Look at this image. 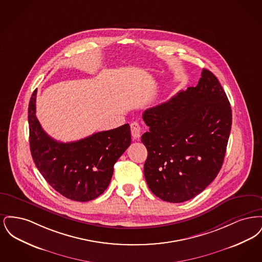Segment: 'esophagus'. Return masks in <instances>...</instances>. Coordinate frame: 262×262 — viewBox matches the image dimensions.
<instances>
[{
    "mask_svg": "<svg viewBox=\"0 0 262 262\" xmlns=\"http://www.w3.org/2000/svg\"><path fill=\"white\" fill-rule=\"evenodd\" d=\"M130 133L134 138H138L141 134V127L137 122H133L130 124Z\"/></svg>",
    "mask_w": 262,
    "mask_h": 262,
    "instance_id": "obj_1",
    "label": "esophagus"
}]
</instances>
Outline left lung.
<instances>
[{
  "label": "left lung",
  "instance_id": "left-lung-1",
  "mask_svg": "<svg viewBox=\"0 0 262 262\" xmlns=\"http://www.w3.org/2000/svg\"><path fill=\"white\" fill-rule=\"evenodd\" d=\"M149 130L141 141L148 155L144 177L159 199L191 200L217 177L224 161L232 110L224 89L203 69L195 88L144 111Z\"/></svg>",
  "mask_w": 262,
  "mask_h": 262
}]
</instances>
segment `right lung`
<instances>
[{
	"label": "right lung",
	"instance_id": "right-lung-1",
	"mask_svg": "<svg viewBox=\"0 0 262 262\" xmlns=\"http://www.w3.org/2000/svg\"><path fill=\"white\" fill-rule=\"evenodd\" d=\"M35 89L28 105L30 151L39 172L64 198L89 201L108 187L114 165L130 144L128 124L73 142L49 137L36 118Z\"/></svg>",
	"mask_w": 262,
	"mask_h": 262
}]
</instances>
